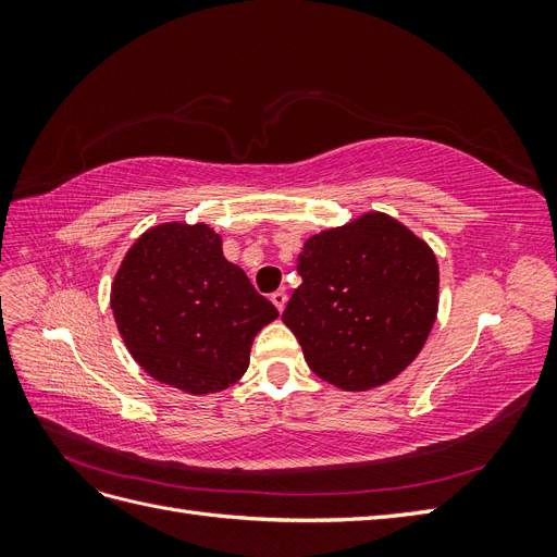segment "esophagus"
I'll use <instances>...</instances> for the list:
<instances>
[{"mask_svg": "<svg viewBox=\"0 0 557 557\" xmlns=\"http://www.w3.org/2000/svg\"><path fill=\"white\" fill-rule=\"evenodd\" d=\"M272 301H274V307H276L278 311H283L285 305H288V295H285V290H276V293L272 295Z\"/></svg>", "mask_w": 557, "mask_h": 557, "instance_id": "34e87169", "label": "esophagus"}]
</instances>
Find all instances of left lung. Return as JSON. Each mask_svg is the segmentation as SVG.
Here are the masks:
<instances>
[{
	"label": "left lung",
	"instance_id": "1",
	"mask_svg": "<svg viewBox=\"0 0 557 557\" xmlns=\"http://www.w3.org/2000/svg\"><path fill=\"white\" fill-rule=\"evenodd\" d=\"M283 323L311 372L348 393L372 391L425 346L440 307L432 248L395 218L372 211L305 242Z\"/></svg>",
	"mask_w": 557,
	"mask_h": 557
}]
</instances>
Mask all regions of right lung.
<instances>
[{
  "instance_id": "1",
  "label": "right lung",
  "mask_w": 557,
  "mask_h": 557,
  "mask_svg": "<svg viewBox=\"0 0 557 557\" xmlns=\"http://www.w3.org/2000/svg\"><path fill=\"white\" fill-rule=\"evenodd\" d=\"M111 309L132 358L190 395L237 383L256 334L278 318L205 223L146 230L115 272Z\"/></svg>"
}]
</instances>
